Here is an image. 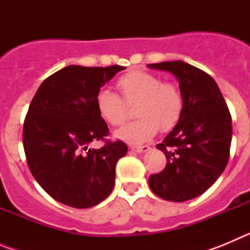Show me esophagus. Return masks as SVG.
<instances>
[{"label":"esophagus","instance_id":"esophagus-1","mask_svg":"<svg viewBox=\"0 0 250 250\" xmlns=\"http://www.w3.org/2000/svg\"><path fill=\"white\" fill-rule=\"evenodd\" d=\"M130 150L135 152H144L150 150V146H147V145H144V146H130Z\"/></svg>","mask_w":250,"mask_h":250}]
</instances>
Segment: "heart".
Segmentation results:
<instances>
[{"label":"heart","mask_w":250,"mask_h":250,"mask_svg":"<svg viewBox=\"0 0 250 250\" xmlns=\"http://www.w3.org/2000/svg\"><path fill=\"white\" fill-rule=\"evenodd\" d=\"M120 98L110 91H100L96 96V109L100 118L114 127L129 119L130 107L135 106L139 119L118 131L116 136L129 144H143L156 135L167 132L180 123L184 112V96L178 85L163 81L151 72L131 70L116 80Z\"/></svg>","instance_id":"heart-1"}]
</instances>
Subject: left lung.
Returning <instances> with one entry per match:
<instances>
[{
    "mask_svg": "<svg viewBox=\"0 0 250 250\" xmlns=\"http://www.w3.org/2000/svg\"><path fill=\"white\" fill-rule=\"evenodd\" d=\"M147 66L175 75L184 96L182 120L156 145L167 163L149 176V185L169 202L190 200L208 190L228 164L231 115L213 77L200 68L183 61Z\"/></svg>",
    "mask_w": 250,
    "mask_h": 250,
    "instance_id": "obj_1",
    "label": "left lung"
}]
</instances>
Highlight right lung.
<instances>
[{
	"mask_svg": "<svg viewBox=\"0 0 250 250\" xmlns=\"http://www.w3.org/2000/svg\"><path fill=\"white\" fill-rule=\"evenodd\" d=\"M124 68L67 66L48 76L31 101L22 134L26 161L36 182L57 202L85 209L111 193L116 163L127 146L106 139L109 127L96 109V96ZM96 140L104 141L103 146L89 149Z\"/></svg>",
	"mask_w": 250,
	"mask_h": 250,
	"instance_id": "1",
	"label": "right lung"
}]
</instances>
